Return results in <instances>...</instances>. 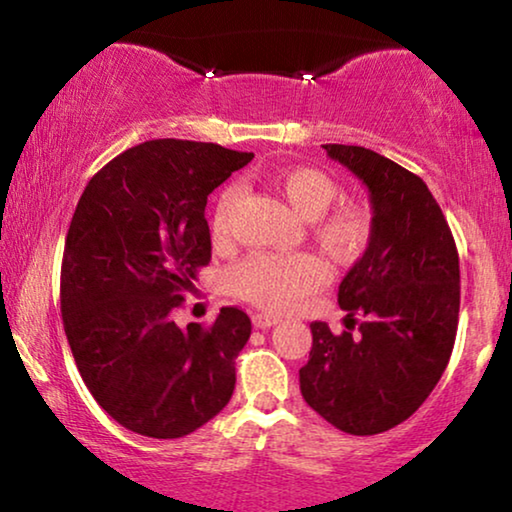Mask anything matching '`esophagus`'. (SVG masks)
I'll return each mask as SVG.
<instances>
[{
  "instance_id": "34e87169",
  "label": "esophagus",
  "mask_w": 512,
  "mask_h": 512,
  "mask_svg": "<svg viewBox=\"0 0 512 512\" xmlns=\"http://www.w3.org/2000/svg\"><path fill=\"white\" fill-rule=\"evenodd\" d=\"M254 326L256 328H270V326H275V324H279V317H275V314H265V312H258V314H254Z\"/></svg>"
}]
</instances>
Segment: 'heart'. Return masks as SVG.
Listing matches in <instances>:
<instances>
[{
    "label": "heart",
    "instance_id": "heart-1",
    "mask_svg": "<svg viewBox=\"0 0 512 512\" xmlns=\"http://www.w3.org/2000/svg\"><path fill=\"white\" fill-rule=\"evenodd\" d=\"M275 186L286 202L312 222L314 240L335 263H356L373 242V216L363 205H342L326 212L338 198L340 188L326 172L314 167H286L275 174ZM240 191L228 186L219 195L212 214V235L228 237ZM326 279V265L312 254H254L228 270L226 286L235 298L263 307L268 312H286L305 296L317 291Z\"/></svg>",
    "mask_w": 512,
    "mask_h": 512
}]
</instances>
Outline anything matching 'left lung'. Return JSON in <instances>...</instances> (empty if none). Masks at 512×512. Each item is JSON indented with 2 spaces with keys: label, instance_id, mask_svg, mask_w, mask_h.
<instances>
[{
  "label": "left lung",
  "instance_id": "obj_1",
  "mask_svg": "<svg viewBox=\"0 0 512 512\" xmlns=\"http://www.w3.org/2000/svg\"><path fill=\"white\" fill-rule=\"evenodd\" d=\"M324 149L366 184L373 242L338 289L349 331L310 326L300 391L335 429L375 436L405 422L445 373L459 324V254L443 209L417 174L363 146ZM354 323L359 334L351 333Z\"/></svg>",
  "mask_w": 512,
  "mask_h": 512
}]
</instances>
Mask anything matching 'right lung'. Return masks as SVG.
Listing matches in <instances>:
<instances>
[{
  "instance_id": "1",
  "label": "right lung",
  "mask_w": 512,
  "mask_h": 512,
  "mask_svg": "<svg viewBox=\"0 0 512 512\" xmlns=\"http://www.w3.org/2000/svg\"><path fill=\"white\" fill-rule=\"evenodd\" d=\"M254 153L151 139L88 181L69 223L60 310L76 368L125 429L181 438L226 408L251 319L221 307L212 326L172 314L212 261L207 195Z\"/></svg>"
}]
</instances>
